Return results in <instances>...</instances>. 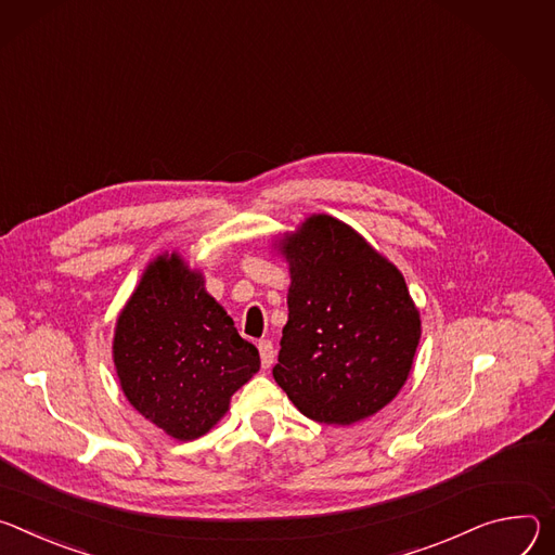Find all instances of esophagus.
<instances>
[{"label": "esophagus", "instance_id": "1", "mask_svg": "<svg viewBox=\"0 0 555 555\" xmlns=\"http://www.w3.org/2000/svg\"><path fill=\"white\" fill-rule=\"evenodd\" d=\"M258 350H260V361H262V367H271L273 361H275V348L269 339H260L258 341Z\"/></svg>", "mask_w": 555, "mask_h": 555}]
</instances>
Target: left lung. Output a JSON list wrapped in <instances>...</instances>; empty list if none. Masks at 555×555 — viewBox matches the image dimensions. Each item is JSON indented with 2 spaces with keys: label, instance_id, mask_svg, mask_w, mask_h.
Instances as JSON below:
<instances>
[{
  "label": "left lung",
  "instance_id": "1",
  "mask_svg": "<svg viewBox=\"0 0 555 555\" xmlns=\"http://www.w3.org/2000/svg\"><path fill=\"white\" fill-rule=\"evenodd\" d=\"M282 249L291 288L278 386L320 423L375 414L405 384L421 337L403 275L331 216L306 220Z\"/></svg>",
  "mask_w": 555,
  "mask_h": 555
}]
</instances>
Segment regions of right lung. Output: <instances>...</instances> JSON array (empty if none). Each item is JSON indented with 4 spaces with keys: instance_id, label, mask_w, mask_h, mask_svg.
I'll use <instances>...</instances> for the list:
<instances>
[{
    "instance_id": "add662e5",
    "label": "right lung",
    "mask_w": 555,
    "mask_h": 555,
    "mask_svg": "<svg viewBox=\"0 0 555 555\" xmlns=\"http://www.w3.org/2000/svg\"><path fill=\"white\" fill-rule=\"evenodd\" d=\"M114 363L130 403L173 439L192 441L260 371V352L173 254L147 267L118 315Z\"/></svg>"
}]
</instances>
